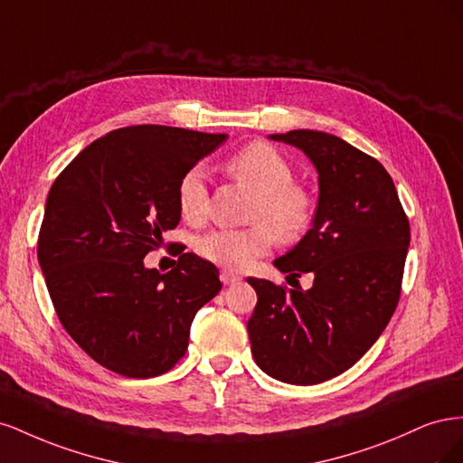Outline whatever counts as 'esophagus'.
Segmentation results:
<instances>
[{"label":"esophagus","instance_id":"obj_1","mask_svg":"<svg viewBox=\"0 0 463 463\" xmlns=\"http://www.w3.org/2000/svg\"><path fill=\"white\" fill-rule=\"evenodd\" d=\"M220 279H222L223 286H233V284L240 282L241 278L237 276V274H233L232 270H222V272H220Z\"/></svg>","mask_w":463,"mask_h":463}]
</instances>
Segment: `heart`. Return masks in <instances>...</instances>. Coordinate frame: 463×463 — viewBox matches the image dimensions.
I'll return each mask as SVG.
<instances>
[{
    "instance_id": "b5f03b06",
    "label": "heart",
    "mask_w": 463,
    "mask_h": 463,
    "mask_svg": "<svg viewBox=\"0 0 463 463\" xmlns=\"http://www.w3.org/2000/svg\"><path fill=\"white\" fill-rule=\"evenodd\" d=\"M226 172L255 193L243 230H213L197 240V253L223 269L243 270L279 241H296L311 226L313 199L293 185V172L279 154L264 143H253L226 162ZM179 214L189 223L206 216L208 189L201 167H191L177 184Z\"/></svg>"
}]
</instances>
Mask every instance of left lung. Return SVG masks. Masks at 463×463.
Listing matches in <instances>:
<instances>
[{
	"mask_svg": "<svg viewBox=\"0 0 463 463\" xmlns=\"http://www.w3.org/2000/svg\"><path fill=\"white\" fill-rule=\"evenodd\" d=\"M269 138L299 148L318 174L311 230L274 260L279 272L315 279L311 289H286L247 278L257 291L247 330L266 374L309 386L354 367L386 328L400 299L410 222L383 164L344 138L313 129Z\"/></svg>",
	"mask_w": 463,
	"mask_h": 463,
	"instance_id": "obj_1",
	"label": "left lung"
}]
</instances>
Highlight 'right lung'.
<instances>
[{
	"mask_svg": "<svg viewBox=\"0 0 463 463\" xmlns=\"http://www.w3.org/2000/svg\"><path fill=\"white\" fill-rule=\"evenodd\" d=\"M228 135L165 125L116 129L79 152L48 193L38 262L67 334L102 367L129 378L170 371L191 322L222 289L218 269L184 253L146 269L179 220L177 184Z\"/></svg>",
	"mask_w": 463,
	"mask_h": 463,
	"instance_id": "1",
	"label": "right lung"
}]
</instances>
